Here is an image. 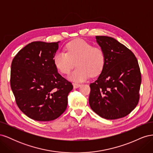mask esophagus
Returning a JSON list of instances; mask_svg holds the SVG:
<instances>
[{"label": "esophagus", "instance_id": "obj_1", "mask_svg": "<svg viewBox=\"0 0 153 153\" xmlns=\"http://www.w3.org/2000/svg\"><path fill=\"white\" fill-rule=\"evenodd\" d=\"M73 87L75 88V89H76V88H78L79 87H80V84H78V83H73Z\"/></svg>", "mask_w": 153, "mask_h": 153}]
</instances>
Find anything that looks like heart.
Here are the masks:
<instances>
[{
	"label": "heart",
	"instance_id": "1",
	"mask_svg": "<svg viewBox=\"0 0 153 153\" xmlns=\"http://www.w3.org/2000/svg\"><path fill=\"white\" fill-rule=\"evenodd\" d=\"M66 52H58L55 54L53 62L58 70L68 74L74 70L69 79L74 82H83L92 76L98 75L104 68L106 57L103 49L82 39H76L66 45Z\"/></svg>",
	"mask_w": 153,
	"mask_h": 153
}]
</instances>
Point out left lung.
Wrapping results in <instances>:
<instances>
[{
	"label": "left lung",
	"mask_w": 153,
	"mask_h": 153,
	"mask_svg": "<svg viewBox=\"0 0 153 153\" xmlns=\"http://www.w3.org/2000/svg\"><path fill=\"white\" fill-rule=\"evenodd\" d=\"M105 53L104 68L90 84L91 109L102 118L117 119L126 116L139 100L141 73L135 55L117 40L96 36Z\"/></svg>",
	"instance_id": "left-lung-1"
}]
</instances>
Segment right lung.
<instances>
[{"label":"right lung","instance_id":"obj_1","mask_svg":"<svg viewBox=\"0 0 153 153\" xmlns=\"http://www.w3.org/2000/svg\"><path fill=\"white\" fill-rule=\"evenodd\" d=\"M59 42H32L18 52L11 63L10 83L16 104L35 121L58 118L66 110L73 88L53 62Z\"/></svg>","mask_w":153,"mask_h":153}]
</instances>
